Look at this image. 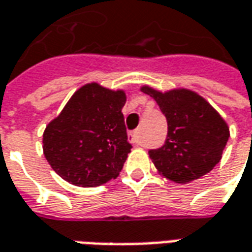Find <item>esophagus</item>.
<instances>
[{
  "mask_svg": "<svg viewBox=\"0 0 252 252\" xmlns=\"http://www.w3.org/2000/svg\"><path fill=\"white\" fill-rule=\"evenodd\" d=\"M128 142H131L133 144H140V138H139L138 131L129 132L128 133Z\"/></svg>",
  "mask_w": 252,
  "mask_h": 252,
  "instance_id": "34e87169",
  "label": "esophagus"
}]
</instances>
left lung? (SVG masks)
<instances>
[{
	"instance_id": "8db88e82",
	"label": "left lung",
	"mask_w": 252,
	"mask_h": 252,
	"mask_svg": "<svg viewBox=\"0 0 252 252\" xmlns=\"http://www.w3.org/2000/svg\"><path fill=\"white\" fill-rule=\"evenodd\" d=\"M153 96L168 121V138L161 149L149 157L159 175L186 184L207 175L221 158L229 139V126L205 98L192 90L159 91L142 86Z\"/></svg>"
}]
</instances>
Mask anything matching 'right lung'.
<instances>
[{
  "mask_svg": "<svg viewBox=\"0 0 252 252\" xmlns=\"http://www.w3.org/2000/svg\"><path fill=\"white\" fill-rule=\"evenodd\" d=\"M126 94L96 82L82 86L43 131L42 149L57 175L77 187H98L116 179L131 144L124 116Z\"/></svg>",
  "mask_w": 252,
  "mask_h": 252,
  "instance_id": "right-lung-1",
  "label": "right lung"
}]
</instances>
